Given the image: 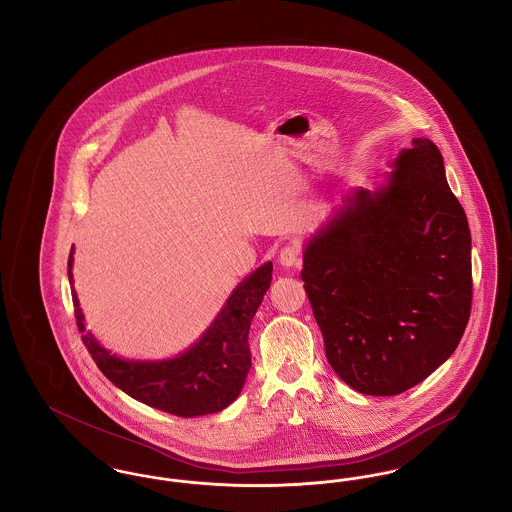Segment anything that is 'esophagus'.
<instances>
[{
	"label": "esophagus",
	"mask_w": 512,
	"mask_h": 512,
	"mask_svg": "<svg viewBox=\"0 0 512 512\" xmlns=\"http://www.w3.org/2000/svg\"><path fill=\"white\" fill-rule=\"evenodd\" d=\"M278 263L284 268L295 267L299 263V247L295 244L284 245L278 255Z\"/></svg>",
	"instance_id": "1"
}]
</instances>
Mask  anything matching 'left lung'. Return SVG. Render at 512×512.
I'll use <instances>...</instances> for the list:
<instances>
[{
  "mask_svg": "<svg viewBox=\"0 0 512 512\" xmlns=\"http://www.w3.org/2000/svg\"><path fill=\"white\" fill-rule=\"evenodd\" d=\"M391 167L374 192L341 197L301 270L328 363L353 390L382 397L453 355L472 305L470 228L438 147L414 138Z\"/></svg>",
  "mask_w": 512,
  "mask_h": 512,
  "instance_id": "8db88e82",
  "label": "left lung"
}]
</instances>
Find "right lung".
I'll use <instances>...</instances> for the list:
<instances>
[{
	"instance_id": "add662e5",
	"label": "right lung",
	"mask_w": 512,
	"mask_h": 512,
	"mask_svg": "<svg viewBox=\"0 0 512 512\" xmlns=\"http://www.w3.org/2000/svg\"><path fill=\"white\" fill-rule=\"evenodd\" d=\"M270 280V261L245 276L213 324L184 353L163 361H130L109 353L92 332H86L73 286V251L69 255L76 326L99 370L136 401L182 418L219 413L240 395L251 368L249 326Z\"/></svg>"
}]
</instances>
